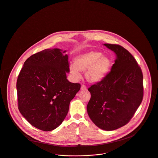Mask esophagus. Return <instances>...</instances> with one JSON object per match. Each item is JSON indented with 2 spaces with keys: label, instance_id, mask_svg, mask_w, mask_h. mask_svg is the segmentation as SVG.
<instances>
[{
  "label": "esophagus",
  "instance_id": "1",
  "mask_svg": "<svg viewBox=\"0 0 158 158\" xmlns=\"http://www.w3.org/2000/svg\"><path fill=\"white\" fill-rule=\"evenodd\" d=\"M81 89L85 91V90H86V89H87V88H86V86L85 85H82L81 86Z\"/></svg>",
  "mask_w": 158,
  "mask_h": 158
}]
</instances>
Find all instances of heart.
<instances>
[{"mask_svg": "<svg viewBox=\"0 0 158 158\" xmlns=\"http://www.w3.org/2000/svg\"><path fill=\"white\" fill-rule=\"evenodd\" d=\"M111 65L110 58L98 51L90 50L77 55L74 64L69 67L71 75L75 80L81 78L80 72H85V77L90 83L102 81L108 73Z\"/></svg>", "mask_w": 158, "mask_h": 158, "instance_id": "heart-1", "label": "heart"}]
</instances>
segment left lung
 Returning a JSON list of instances; mask_svg holds the SVG:
<instances>
[{
  "mask_svg": "<svg viewBox=\"0 0 158 158\" xmlns=\"http://www.w3.org/2000/svg\"><path fill=\"white\" fill-rule=\"evenodd\" d=\"M116 55L111 72L100 82L91 85L87 105L89 117L97 127L113 131L127 124L143 97V77L133 56L124 48L103 44Z\"/></svg>",
  "mask_w": 158,
  "mask_h": 158,
  "instance_id": "1",
  "label": "left lung"
}]
</instances>
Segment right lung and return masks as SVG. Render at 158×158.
Segmentation results:
<instances>
[{
	"mask_svg": "<svg viewBox=\"0 0 158 158\" xmlns=\"http://www.w3.org/2000/svg\"><path fill=\"white\" fill-rule=\"evenodd\" d=\"M66 52L50 48L30 56L17 78L20 113L33 127L44 131H52L61 124L81 87L67 78L70 70Z\"/></svg>",
	"mask_w": 158,
	"mask_h": 158,
	"instance_id": "1",
	"label": "right lung"
}]
</instances>
